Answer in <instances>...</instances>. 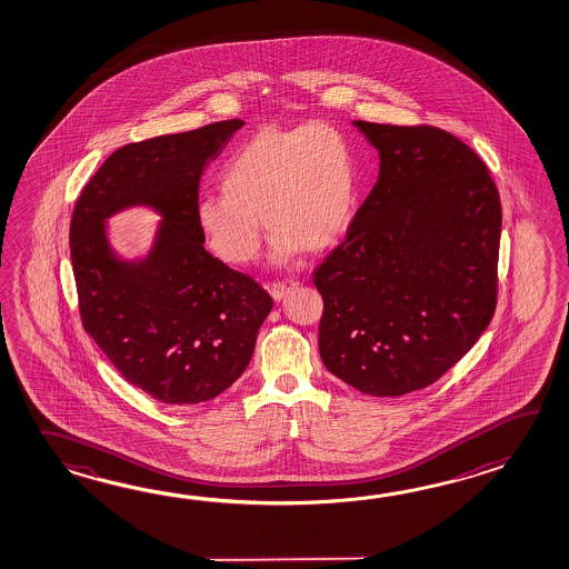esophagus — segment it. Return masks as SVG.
<instances>
[{"mask_svg":"<svg viewBox=\"0 0 569 569\" xmlns=\"http://www.w3.org/2000/svg\"><path fill=\"white\" fill-rule=\"evenodd\" d=\"M300 286V281H296V279H281V281H273L271 286H269V293H271V298L273 300H283L291 290H296Z\"/></svg>","mask_w":569,"mask_h":569,"instance_id":"esophagus-1","label":"esophagus"}]
</instances>
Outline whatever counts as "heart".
Segmentation results:
<instances>
[{"label":"heart","mask_w":569,"mask_h":569,"mask_svg":"<svg viewBox=\"0 0 569 569\" xmlns=\"http://www.w3.org/2000/svg\"><path fill=\"white\" fill-rule=\"evenodd\" d=\"M219 188L197 204L198 227L217 257L229 266L256 261L263 219L273 257L288 261L302 249L325 251L348 231L359 197L357 151L326 121L266 126L222 163Z\"/></svg>","instance_id":"heart-1"}]
</instances>
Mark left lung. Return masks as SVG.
I'll list each match as a JSON object with an SVG mask.
<instances>
[{
	"label": "left lung",
	"mask_w": 569,
	"mask_h": 569,
	"mask_svg": "<svg viewBox=\"0 0 569 569\" xmlns=\"http://www.w3.org/2000/svg\"><path fill=\"white\" fill-rule=\"evenodd\" d=\"M381 168L345 241L313 271L326 369L360 393L436 383L487 330L499 298V190L433 126L355 121Z\"/></svg>",
	"instance_id": "obj_1"
}]
</instances>
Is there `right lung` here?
<instances>
[{"label": "right lung", "mask_w": 569, "mask_h": 569, "mask_svg": "<svg viewBox=\"0 0 569 569\" xmlns=\"http://www.w3.org/2000/svg\"><path fill=\"white\" fill-rule=\"evenodd\" d=\"M241 119L133 141L84 184L70 219V259L84 330L128 383L170 406H197L229 389L256 350L273 300L256 279L204 249L198 184ZM131 203L164 217L141 264L108 249L103 219Z\"/></svg>", "instance_id": "1"}]
</instances>
